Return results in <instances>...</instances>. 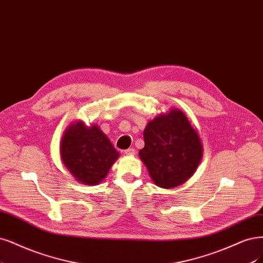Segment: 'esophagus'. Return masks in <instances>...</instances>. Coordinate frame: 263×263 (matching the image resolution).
Listing matches in <instances>:
<instances>
[{"label":"esophagus","mask_w":263,"mask_h":263,"mask_svg":"<svg viewBox=\"0 0 263 263\" xmlns=\"http://www.w3.org/2000/svg\"><path fill=\"white\" fill-rule=\"evenodd\" d=\"M124 153H125V155H127V156H134L136 153V150L134 148H128V149H126L124 151Z\"/></svg>","instance_id":"1"}]
</instances>
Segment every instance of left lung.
<instances>
[{"instance_id":"8db88e82","label":"left lung","mask_w":263,"mask_h":263,"mask_svg":"<svg viewBox=\"0 0 263 263\" xmlns=\"http://www.w3.org/2000/svg\"><path fill=\"white\" fill-rule=\"evenodd\" d=\"M143 139L139 157L159 187L173 188L185 183L201 161L200 138L177 108L149 122Z\"/></svg>"}]
</instances>
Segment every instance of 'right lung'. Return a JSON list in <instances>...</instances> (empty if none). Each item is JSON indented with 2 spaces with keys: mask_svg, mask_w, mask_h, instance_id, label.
<instances>
[{
  "mask_svg": "<svg viewBox=\"0 0 263 263\" xmlns=\"http://www.w3.org/2000/svg\"><path fill=\"white\" fill-rule=\"evenodd\" d=\"M61 157L79 183L97 185L107 175L119 152L97 125L71 124L63 136Z\"/></svg>",
  "mask_w": 263,
  "mask_h": 263,
  "instance_id": "right-lung-1",
  "label": "right lung"
}]
</instances>
